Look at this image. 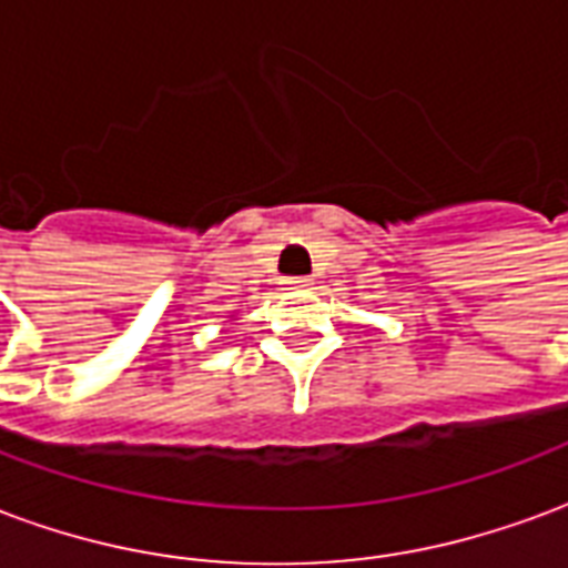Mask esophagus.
I'll return each mask as SVG.
<instances>
[{
	"instance_id": "1",
	"label": "esophagus",
	"mask_w": 568,
	"mask_h": 568,
	"mask_svg": "<svg viewBox=\"0 0 568 568\" xmlns=\"http://www.w3.org/2000/svg\"><path fill=\"white\" fill-rule=\"evenodd\" d=\"M285 285H292V288H304V285H310V280H304V276H292V280H285Z\"/></svg>"
}]
</instances>
